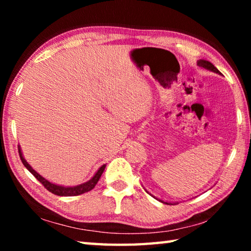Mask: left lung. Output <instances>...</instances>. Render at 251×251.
<instances>
[{
    "mask_svg": "<svg viewBox=\"0 0 251 251\" xmlns=\"http://www.w3.org/2000/svg\"><path fill=\"white\" fill-rule=\"evenodd\" d=\"M198 65L203 67V69H207V70H209L211 72H215V73L220 74V72L217 69H216L214 64H211V63L208 62V61H203V59H201V61H198ZM165 203H168V202H165ZM168 205H169V203H168Z\"/></svg>",
    "mask_w": 251,
    "mask_h": 251,
    "instance_id": "1",
    "label": "left lung"
}]
</instances>
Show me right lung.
Listing matches in <instances>:
<instances>
[{
	"instance_id": "right-lung-1",
	"label": "right lung",
	"mask_w": 251,
	"mask_h": 251,
	"mask_svg": "<svg viewBox=\"0 0 251 251\" xmlns=\"http://www.w3.org/2000/svg\"><path fill=\"white\" fill-rule=\"evenodd\" d=\"M19 154H20V158L22 160V163L25 167L27 168V171L32 174V175L36 178L37 180H39L42 185H43L46 189L49 190L54 195H57V196H78V195H82L84 193H87L92 190L94 187L96 186L97 181L100 180V178L101 176V174H103L104 169L106 167V165H103L97 173L94 175V177L92 178L86 182H84L82 185H78V186H74V187H63V186H58V185H55L52 184V182H50L45 179V178L42 177L40 174H37L34 169L29 166V165L26 163V160L23 158L22 156V151L20 150V146H19Z\"/></svg>"
}]
</instances>
